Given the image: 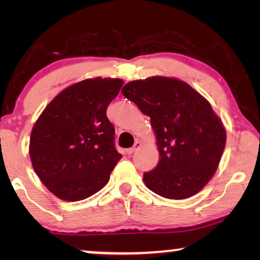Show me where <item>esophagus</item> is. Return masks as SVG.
I'll list each match as a JSON object with an SVG mask.
<instances>
[{"label":"esophagus","instance_id":"esophagus-1","mask_svg":"<svg viewBox=\"0 0 260 260\" xmlns=\"http://www.w3.org/2000/svg\"><path fill=\"white\" fill-rule=\"evenodd\" d=\"M141 148V143L140 142H135V144H134V147H131V148H129V149H126V154H129V155H131V154H134L135 151H137L138 149Z\"/></svg>","mask_w":260,"mask_h":260}]
</instances>
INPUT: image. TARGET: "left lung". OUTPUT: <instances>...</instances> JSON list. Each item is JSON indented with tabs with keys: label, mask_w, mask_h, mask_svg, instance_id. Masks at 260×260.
I'll return each mask as SVG.
<instances>
[{
	"label": "left lung",
	"mask_w": 260,
	"mask_h": 260,
	"mask_svg": "<svg viewBox=\"0 0 260 260\" xmlns=\"http://www.w3.org/2000/svg\"><path fill=\"white\" fill-rule=\"evenodd\" d=\"M124 97L150 117L159 152L157 166L143 174L149 189L182 200L199 193L214 175L226 145V131L200 93L175 78L134 80Z\"/></svg>",
	"instance_id": "1"
}]
</instances>
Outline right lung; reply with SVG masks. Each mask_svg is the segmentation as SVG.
I'll return each mask as SVG.
<instances>
[{"instance_id": "1", "label": "right lung", "mask_w": 260, "mask_h": 260, "mask_svg": "<svg viewBox=\"0 0 260 260\" xmlns=\"http://www.w3.org/2000/svg\"><path fill=\"white\" fill-rule=\"evenodd\" d=\"M123 80L94 78L60 92L39 117L30 134L35 173L55 197L80 201L109 182L122 155L106 109Z\"/></svg>"}]
</instances>
